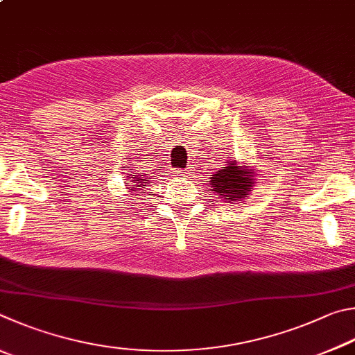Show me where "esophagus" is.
<instances>
[{
  "label": "esophagus",
  "mask_w": 355,
  "mask_h": 355,
  "mask_svg": "<svg viewBox=\"0 0 355 355\" xmlns=\"http://www.w3.org/2000/svg\"><path fill=\"white\" fill-rule=\"evenodd\" d=\"M176 173L179 174V176H182V178H187L189 174H190V171H187V170H178Z\"/></svg>",
  "instance_id": "34e87169"
}]
</instances>
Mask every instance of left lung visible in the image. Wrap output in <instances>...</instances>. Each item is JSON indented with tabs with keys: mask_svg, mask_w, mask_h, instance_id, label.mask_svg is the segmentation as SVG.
I'll list each match as a JSON object with an SVG mask.
<instances>
[{
	"mask_svg": "<svg viewBox=\"0 0 355 355\" xmlns=\"http://www.w3.org/2000/svg\"><path fill=\"white\" fill-rule=\"evenodd\" d=\"M252 170L240 168L237 162H227L226 166L212 174L209 178V185L216 198H223L225 201H240L246 193H250L252 187Z\"/></svg>",
	"mask_w": 355,
	"mask_h": 355,
	"instance_id": "left-lung-1",
	"label": "left lung"
}]
</instances>
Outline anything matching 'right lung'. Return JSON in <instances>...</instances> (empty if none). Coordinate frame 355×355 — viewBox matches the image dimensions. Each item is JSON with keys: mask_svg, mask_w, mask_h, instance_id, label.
<instances>
[{"mask_svg": "<svg viewBox=\"0 0 355 355\" xmlns=\"http://www.w3.org/2000/svg\"><path fill=\"white\" fill-rule=\"evenodd\" d=\"M121 168H126V166H121ZM141 175L144 176L143 178H141ZM124 176H126V179H124V184H128V181H129L128 190L135 191V195H139V196L145 193V191H141V190L145 189L149 182H151V178H148L146 174H141V173H132V174L124 173Z\"/></svg>", "mask_w": 355, "mask_h": 355, "instance_id": "1", "label": "right lung"}]
</instances>
